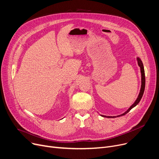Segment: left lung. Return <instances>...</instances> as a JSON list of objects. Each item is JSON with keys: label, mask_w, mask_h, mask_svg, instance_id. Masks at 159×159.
I'll use <instances>...</instances> for the list:
<instances>
[{"label": "left lung", "mask_w": 159, "mask_h": 159, "mask_svg": "<svg viewBox=\"0 0 159 159\" xmlns=\"http://www.w3.org/2000/svg\"><path fill=\"white\" fill-rule=\"evenodd\" d=\"M137 62H138V65L139 66V67L140 68V72H141V88H140V93L139 94V96L137 98L136 101H135V102L133 103L131 106L129 108V109L126 111L124 112V113L120 115H117V116H105V115H101L102 116H103V117H107V118H115L117 116V117H119V116H122V115H126V113H128L132 108L134 107L135 106H136L140 102V101L141 100L142 97H143V95L144 94V89H145V82H146V79H145V73H144V66H143V62L141 61V60L140 59V58L139 57L137 58Z\"/></svg>", "instance_id": "8db88e82"}]
</instances>
